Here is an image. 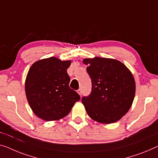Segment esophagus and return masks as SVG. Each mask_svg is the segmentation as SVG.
<instances>
[{
  "label": "esophagus",
  "instance_id": "obj_1",
  "mask_svg": "<svg viewBox=\"0 0 158 158\" xmlns=\"http://www.w3.org/2000/svg\"><path fill=\"white\" fill-rule=\"evenodd\" d=\"M77 93H78L80 96H81L82 95V92H81V89H78V90H77Z\"/></svg>",
  "mask_w": 158,
  "mask_h": 158
}]
</instances>
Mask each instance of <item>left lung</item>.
<instances>
[{"mask_svg":"<svg viewBox=\"0 0 158 158\" xmlns=\"http://www.w3.org/2000/svg\"><path fill=\"white\" fill-rule=\"evenodd\" d=\"M86 72L91 80V91L81 102L94 121L112 123L121 118L133 103L135 80L123 63L113 59H85Z\"/></svg>","mask_w":158,"mask_h":158,"instance_id":"left-lung-1","label":"left lung"}]
</instances>
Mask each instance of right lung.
I'll use <instances>...</instances> for the list:
<instances>
[{
  "instance_id": "obj_1",
  "label": "right lung",
  "mask_w": 158,
  "mask_h": 158,
  "mask_svg": "<svg viewBox=\"0 0 158 158\" xmlns=\"http://www.w3.org/2000/svg\"><path fill=\"white\" fill-rule=\"evenodd\" d=\"M70 64L71 61L49 57L35 62L27 73L25 92L28 103L35 114L44 121L67 116L80 100L78 93L69 86L67 69Z\"/></svg>"
}]
</instances>
